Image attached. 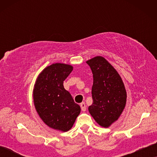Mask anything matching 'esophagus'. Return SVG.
Returning a JSON list of instances; mask_svg holds the SVG:
<instances>
[{"label":"esophagus","instance_id":"1","mask_svg":"<svg viewBox=\"0 0 157 157\" xmlns=\"http://www.w3.org/2000/svg\"><path fill=\"white\" fill-rule=\"evenodd\" d=\"M81 110H82L83 111H85L86 110V104L84 102H82L81 104Z\"/></svg>","mask_w":157,"mask_h":157}]
</instances>
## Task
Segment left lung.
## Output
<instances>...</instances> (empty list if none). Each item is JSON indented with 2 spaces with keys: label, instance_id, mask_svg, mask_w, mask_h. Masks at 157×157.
<instances>
[{
  "label": "left lung",
  "instance_id": "obj_1",
  "mask_svg": "<svg viewBox=\"0 0 157 157\" xmlns=\"http://www.w3.org/2000/svg\"><path fill=\"white\" fill-rule=\"evenodd\" d=\"M93 73V103L89 111L98 125L108 128L121 115L126 104L127 94L117 71L102 56L86 61Z\"/></svg>",
  "mask_w": 157,
  "mask_h": 157
}]
</instances>
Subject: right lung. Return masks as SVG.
<instances>
[{
	"label": "right lung",
	"mask_w": 157,
	"mask_h": 157,
	"mask_svg": "<svg viewBox=\"0 0 157 157\" xmlns=\"http://www.w3.org/2000/svg\"><path fill=\"white\" fill-rule=\"evenodd\" d=\"M73 71L69 64L56 63L47 66L36 78L33 104L38 116L48 127L66 132L73 127L81 108L64 89L63 81Z\"/></svg>",
	"instance_id": "1"
}]
</instances>
